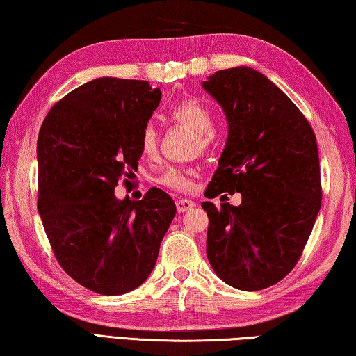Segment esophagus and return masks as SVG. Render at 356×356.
I'll return each mask as SVG.
<instances>
[{
  "label": "esophagus",
  "mask_w": 356,
  "mask_h": 356,
  "mask_svg": "<svg viewBox=\"0 0 356 356\" xmlns=\"http://www.w3.org/2000/svg\"><path fill=\"white\" fill-rule=\"evenodd\" d=\"M194 207H195V203L189 200V198H181V200L177 202L178 213H186V211H191Z\"/></svg>",
  "instance_id": "34e87169"
}]
</instances>
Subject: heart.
Instances as JSON below:
<instances>
[{
  "instance_id": "heart-1",
  "label": "heart",
  "mask_w": 356,
  "mask_h": 356,
  "mask_svg": "<svg viewBox=\"0 0 356 356\" xmlns=\"http://www.w3.org/2000/svg\"><path fill=\"white\" fill-rule=\"evenodd\" d=\"M172 120L177 123H181L183 127L189 128L197 134L198 145L200 149H208L211 142H213V129H214V118L211 111L198 99L189 98L184 102L178 103L170 111ZM159 143V134L158 129L154 128L153 123H147L143 129L140 131L139 137V147L140 152L145 156H153L158 152ZM192 177L194 172L191 168H181V167H165L158 177V183L165 186L168 189L184 192L189 191L192 186Z\"/></svg>"
}]
</instances>
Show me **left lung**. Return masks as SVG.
<instances>
[{"label":"left lung","mask_w":356,"mask_h":356,"mask_svg":"<svg viewBox=\"0 0 356 356\" xmlns=\"http://www.w3.org/2000/svg\"><path fill=\"white\" fill-rule=\"evenodd\" d=\"M203 89L228 120L225 149L204 197L242 195L239 207L202 203L209 264L236 289H266L294 269L319 214L314 131L289 97L250 67L216 72Z\"/></svg>","instance_id":"8db88e82"}]
</instances>
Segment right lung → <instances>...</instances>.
<instances>
[{
    "instance_id": "obj_1",
    "label": "right lung",
    "mask_w": 356,
    "mask_h": 356,
    "mask_svg": "<svg viewBox=\"0 0 356 356\" xmlns=\"http://www.w3.org/2000/svg\"><path fill=\"white\" fill-rule=\"evenodd\" d=\"M159 102L147 81L98 78L67 93L42 123L37 209L62 269L97 294L139 288L177 214L158 188L139 202L114 194L139 164L140 131Z\"/></svg>"
}]
</instances>
